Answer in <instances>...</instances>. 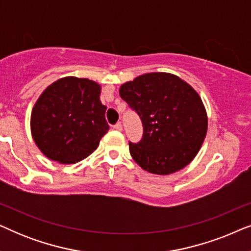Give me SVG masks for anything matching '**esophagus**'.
Returning <instances> with one entry per match:
<instances>
[{
  "label": "esophagus",
  "mask_w": 251,
  "mask_h": 251,
  "mask_svg": "<svg viewBox=\"0 0 251 251\" xmlns=\"http://www.w3.org/2000/svg\"><path fill=\"white\" fill-rule=\"evenodd\" d=\"M113 128H114L115 130H118V131H122V125H121V123H120V122L113 126Z\"/></svg>",
  "instance_id": "esophagus-1"
}]
</instances>
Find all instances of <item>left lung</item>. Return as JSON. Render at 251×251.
<instances>
[{
	"mask_svg": "<svg viewBox=\"0 0 251 251\" xmlns=\"http://www.w3.org/2000/svg\"><path fill=\"white\" fill-rule=\"evenodd\" d=\"M120 96L139 115L143 137L129 143L144 170L169 175L194 159L207 135V112L198 92L170 73H147L122 84Z\"/></svg>",
	"mask_w": 251,
	"mask_h": 251,
	"instance_id": "8db88e82",
	"label": "left lung"
}]
</instances>
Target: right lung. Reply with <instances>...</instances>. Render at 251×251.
Wrapping results in <instances>:
<instances>
[{
	"label": "right lung",
	"instance_id": "obj_1",
	"mask_svg": "<svg viewBox=\"0 0 251 251\" xmlns=\"http://www.w3.org/2000/svg\"><path fill=\"white\" fill-rule=\"evenodd\" d=\"M100 85L88 78L63 77L50 84L30 115L33 139L44 155L59 163H76L97 149L108 131Z\"/></svg>",
	"mask_w": 251,
	"mask_h": 251
}]
</instances>
